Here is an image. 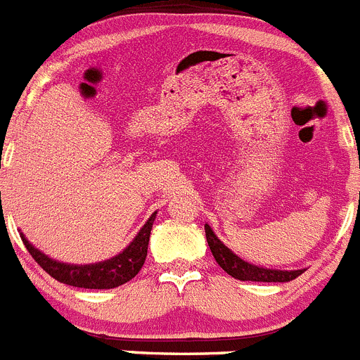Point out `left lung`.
<instances>
[{
    "mask_svg": "<svg viewBox=\"0 0 360 360\" xmlns=\"http://www.w3.org/2000/svg\"><path fill=\"white\" fill-rule=\"evenodd\" d=\"M204 231H206V240L211 248V254L220 264V268L231 277L238 278V281H252V282H290L297 278L298 275L304 274L302 270H275V268H263L257 264H252L248 261L241 259L236 256L231 248L218 240L217 234L213 233L207 224H204Z\"/></svg>",
    "mask_w": 360,
    "mask_h": 360,
    "instance_id": "1",
    "label": "left lung"
}]
</instances>
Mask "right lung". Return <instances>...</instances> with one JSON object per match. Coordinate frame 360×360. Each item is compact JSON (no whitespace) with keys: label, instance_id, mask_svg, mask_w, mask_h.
I'll return each mask as SVG.
<instances>
[{"label":"right lung","instance_id":"right-lung-1","mask_svg":"<svg viewBox=\"0 0 360 360\" xmlns=\"http://www.w3.org/2000/svg\"><path fill=\"white\" fill-rule=\"evenodd\" d=\"M154 218H156V211L150 214L149 220L139 231V234L120 254L92 264L62 263V261L53 259V257L46 256L42 250L33 247L22 233L21 240L33 259L58 282H63L67 286L85 288V290H112V288L122 286L127 281H131L146 263L147 245H149Z\"/></svg>","mask_w":360,"mask_h":360}]
</instances>
